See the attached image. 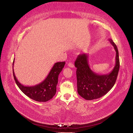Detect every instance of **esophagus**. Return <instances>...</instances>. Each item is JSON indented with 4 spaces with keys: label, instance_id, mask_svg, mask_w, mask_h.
Returning a JSON list of instances; mask_svg holds the SVG:
<instances>
[{
    "label": "esophagus",
    "instance_id": "esophagus-1",
    "mask_svg": "<svg viewBox=\"0 0 133 133\" xmlns=\"http://www.w3.org/2000/svg\"><path fill=\"white\" fill-rule=\"evenodd\" d=\"M68 66H69V67H71V68H74V63H72V62L68 63Z\"/></svg>",
    "mask_w": 133,
    "mask_h": 133
}]
</instances>
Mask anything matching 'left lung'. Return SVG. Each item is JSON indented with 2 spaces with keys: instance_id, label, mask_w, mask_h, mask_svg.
Masks as SVG:
<instances>
[{
  "instance_id": "1",
  "label": "left lung",
  "mask_w": 133,
  "mask_h": 133,
  "mask_svg": "<svg viewBox=\"0 0 133 133\" xmlns=\"http://www.w3.org/2000/svg\"><path fill=\"white\" fill-rule=\"evenodd\" d=\"M116 51L115 64L113 70L106 75H98L89 67L88 54L78 56L75 62L77 68V92L86 100H93L104 96L112 88L117 80L119 70V59L118 48L112 39H109Z\"/></svg>"
}]
</instances>
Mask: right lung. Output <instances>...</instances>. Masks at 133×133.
Instances as JSON below:
<instances>
[{
  "mask_svg": "<svg viewBox=\"0 0 133 133\" xmlns=\"http://www.w3.org/2000/svg\"><path fill=\"white\" fill-rule=\"evenodd\" d=\"M14 59L12 63L14 79L17 85L25 95L34 101L41 102H47L52 99L56 92L58 75L65 66V62L55 63L46 78L40 83L33 86H25L19 82L14 72Z\"/></svg>",
  "mask_w": 133,
  "mask_h": 133,
  "instance_id": "add662e5",
  "label": "right lung"
}]
</instances>
